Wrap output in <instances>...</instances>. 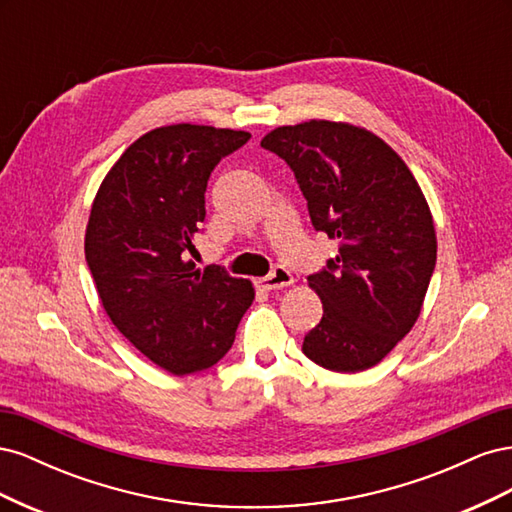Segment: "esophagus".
I'll use <instances>...</instances> for the list:
<instances>
[{"label":"esophagus","instance_id":"esophagus-1","mask_svg":"<svg viewBox=\"0 0 512 512\" xmlns=\"http://www.w3.org/2000/svg\"><path fill=\"white\" fill-rule=\"evenodd\" d=\"M294 282L292 273L286 267H275L267 277H262L260 286L265 290H282Z\"/></svg>","mask_w":512,"mask_h":512}]
</instances>
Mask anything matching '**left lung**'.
<instances>
[{"label": "left lung", "mask_w": 512, "mask_h": 512, "mask_svg": "<svg viewBox=\"0 0 512 512\" xmlns=\"http://www.w3.org/2000/svg\"><path fill=\"white\" fill-rule=\"evenodd\" d=\"M260 145L292 168L314 228L339 241L327 269L307 277L324 314L305 356L342 374L378 365L414 327L436 269L421 188L380 136L350 123L282 126Z\"/></svg>", "instance_id": "obj_1"}]
</instances>
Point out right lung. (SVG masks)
Instances as JSON below:
<instances>
[{
  "mask_svg": "<svg viewBox=\"0 0 512 512\" xmlns=\"http://www.w3.org/2000/svg\"><path fill=\"white\" fill-rule=\"evenodd\" d=\"M250 136L192 123L151 130L121 153L91 205L85 258L104 312L175 376L218 363L254 301L252 282L190 260L213 168Z\"/></svg>",
  "mask_w": 512,
  "mask_h": 512,
  "instance_id": "1",
  "label": "right lung"
}]
</instances>
